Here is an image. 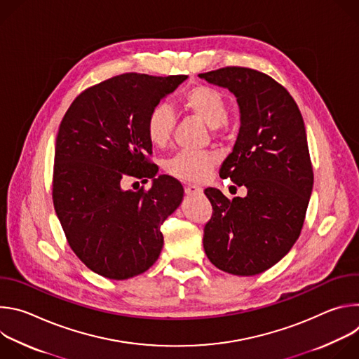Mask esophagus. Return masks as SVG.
Masks as SVG:
<instances>
[{
	"instance_id": "1",
	"label": "esophagus",
	"mask_w": 359,
	"mask_h": 359,
	"mask_svg": "<svg viewBox=\"0 0 359 359\" xmlns=\"http://www.w3.org/2000/svg\"><path fill=\"white\" fill-rule=\"evenodd\" d=\"M184 190H186V194H189V196H197V194L203 193V189L197 184H187L184 187Z\"/></svg>"
}]
</instances>
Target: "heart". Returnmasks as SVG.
Here are the masks:
<instances>
[{"label": "heart", "mask_w": 359, "mask_h": 359, "mask_svg": "<svg viewBox=\"0 0 359 359\" xmlns=\"http://www.w3.org/2000/svg\"><path fill=\"white\" fill-rule=\"evenodd\" d=\"M182 108L216 129L227 119V100L222 92L206 85H197L186 90L180 97ZM175 114L166 104H159L147 115L146 133L153 146L163 147L172 137ZM215 153L179 151L166 162V170L175 177L186 182H201L209 176L217 163Z\"/></svg>", "instance_id": "heart-1"}]
</instances>
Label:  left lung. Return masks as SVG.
<instances>
[{"label": "left lung", "mask_w": 359, "mask_h": 359, "mask_svg": "<svg viewBox=\"0 0 359 359\" xmlns=\"http://www.w3.org/2000/svg\"><path fill=\"white\" fill-rule=\"evenodd\" d=\"M198 76L237 99L240 129L220 177L247 189L233 200L219 189L204 190L213 216L203 247L222 271L260 274L291 250L309 208L314 173L304 121L288 90L263 72L227 67Z\"/></svg>", "instance_id": "1"}]
</instances>
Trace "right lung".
Masks as SVG:
<instances>
[{
	"mask_svg": "<svg viewBox=\"0 0 359 359\" xmlns=\"http://www.w3.org/2000/svg\"><path fill=\"white\" fill-rule=\"evenodd\" d=\"M187 75L123 74L83 90L58 130L53 200L67 240L93 273L128 280L149 270L163 248L161 226L180 206L183 186L149 161L146 119ZM126 175L147 180L123 191Z\"/></svg>",
	"mask_w": 359,
	"mask_h": 359,
	"instance_id": "add662e5",
	"label": "right lung"
}]
</instances>
